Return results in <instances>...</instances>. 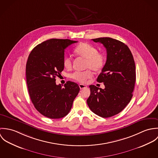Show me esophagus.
<instances>
[{
    "instance_id": "34e87169",
    "label": "esophagus",
    "mask_w": 158,
    "mask_h": 158,
    "mask_svg": "<svg viewBox=\"0 0 158 158\" xmlns=\"http://www.w3.org/2000/svg\"><path fill=\"white\" fill-rule=\"evenodd\" d=\"M79 87L80 88V89H85V88H86L87 86L85 85H83V84H80L79 85Z\"/></svg>"
}]
</instances>
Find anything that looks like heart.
<instances>
[{"label":"heart","mask_w":158,"mask_h":158,"mask_svg":"<svg viewBox=\"0 0 158 158\" xmlns=\"http://www.w3.org/2000/svg\"><path fill=\"white\" fill-rule=\"evenodd\" d=\"M75 53L83 58L86 60L85 68H89L93 71L98 72L102 70L105 63V56L104 54L98 52L95 47L88 43H81L77 46L74 50ZM63 66L66 69L72 68L73 62L72 58L69 56H65L63 58ZM92 77L90 70L84 72H75L70 75V77L73 80L81 83H85Z\"/></svg>","instance_id":"1"}]
</instances>
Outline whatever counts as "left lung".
<instances>
[{
	"label": "left lung",
	"instance_id": "obj_1",
	"mask_svg": "<svg viewBox=\"0 0 158 158\" xmlns=\"http://www.w3.org/2000/svg\"><path fill=\"white\" fill-rule=\"evenodd\" d=\"M106 49V63L97 81L105 89L90 85L87 103L95 114L107 118L120 113L129 103L135 82V67L133 55L123 43L111 38L92 40Z\"/></svg>",
	"mask_w": 158,
	"mask_h": 158
}]
</instances>
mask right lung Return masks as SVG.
<instances>
[{"instance_id": "1", "label": "right lung", "mask_w": 158, "mask_h": 158, "mask_svg": "<svg viewBox=\"0 0 158 158\" xmlns=\"http://www.w3.org/2000/svg\"><path fill=\"white\" fill-rule=\"evenodd\" d=\"M76 43L68 39H50L36 45L28 56L26 79L29 95L37 111L48 118L66 116L80 91L74 82L68 81L64 88L55 82L64 69V50Z\"/></svg>"}]
</instances>
